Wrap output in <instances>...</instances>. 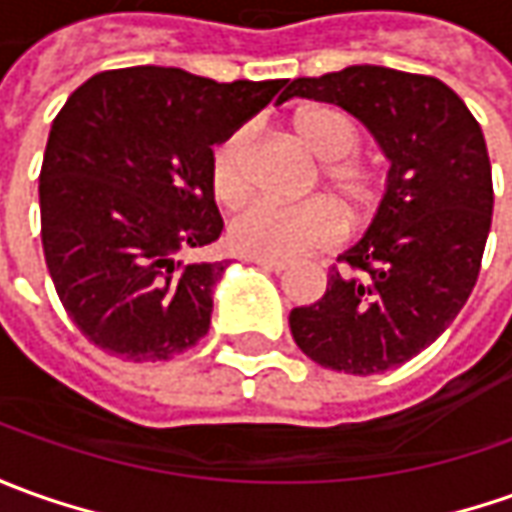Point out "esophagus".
Returning <instances> with one entry per match:
<instances>
[{"instance_id": "obj_1", "label": "esophagus", "mask_w": 512, "mask_h": 512, "mask_svg": "<svg viewBox=\"0 0 512 512\" xmlns=\"http://www.w3.org/2000/svg\"><path fill=\"white\" fill-rule=\"evenodd\" d=\"M249 263H257V266H263V269H269V271H285L288 269V263L285 260H277V257H246Z\"/></svg>"}]
</instances>
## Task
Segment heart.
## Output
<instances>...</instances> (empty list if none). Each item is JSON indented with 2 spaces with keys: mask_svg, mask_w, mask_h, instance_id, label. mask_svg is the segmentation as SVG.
<instances>
[{
  "mask_svg": "<svg viewBox=\"0 0 512 512\" xmlns=\"http://www.w3.org/2000/svg\"><path fill=\"white\" fill-rule=\"evenodd\" d=\"M302 145L322 159L319 179L342 204L350 224H364L373 215L381 182L375 170L358 159L361 134L356 123L333 106H311L294 117ZM252 128L238 125L218 139L210 154V187L221 204H238L249 190ZM342 215L328 198H308L300 204H277L255 198L232 215L229 246L249 257H297L339 241Z\"/></svg>",
  "mask_w": 512,
  "mask_h": 512,
  "instance_id": "1",
  "label": "heart"
}]
</instances>
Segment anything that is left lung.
<instances>
[{"mask_svg":"<svg viewBox=\"0 0 512 512\" xmlns=\"http://www.w3.org/2000/svg\"><path fill=\"white\" fill-rule=\"evenodd\" d=\"M285 95L350 111L392 162L367 235L339 255L347 271L291 311V336L328 370L401 367L454 322L479 277L493 215L482 128L446 83L389 66L297 78Z\"/></svg>","mask_w":512,"mask_h":512,"instance_id":"1","label":"left lung"}]
</instances>
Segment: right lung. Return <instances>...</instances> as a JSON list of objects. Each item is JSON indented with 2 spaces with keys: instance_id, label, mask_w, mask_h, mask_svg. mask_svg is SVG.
<instances>
[{
  "instance_id": "obj_1",
  "label": "right lung",
  "mask_w": 512,
  "mask_h": 512,
  "mask_svg": "<svg viewBox=\"0 0 512 512\" xmlns=\"http://www.w3.org/2000/svg\"><path fill=\"white\" fill-rule=\"evenodd\" d=\"M288 81L198 78L173 66L97 72L52 120L38 176L41 243L69 319L103 353L168 361L207 333L227 260L212 145L285 97Z\"/></svg>"
}]
</instances>
